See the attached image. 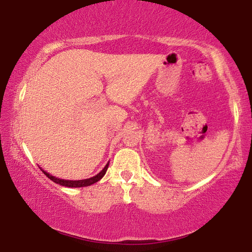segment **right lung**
<instances>
[{
  "mask_svg": "<svg viewBox=\"0 0 252 252\" xmlns=\"http://www.w3.org/2000/svg\"><path fill=\"white\" fill-rule=\"evenodd\" d=\"M108 165H109V162H107V164L105 165V168L100 171V172L98 174H96L95 176H92V178L90 179H87V180H79V181H71V180H62V179H58V178H55V176L51 175L50 173H47L46 171H44L42 168L41 171L43 172L47 178H49L50 180H52L54 183L56 184H60L62 186H66V187H84V186H90L92 185L94 183H96V182H98L103 176L105 175L107 169H108Z\"/></svg>",
  "mask_w": 252,
  "mask_h": 252,
  "instance_id": "obj_1",
  "label": "right lung"
}]
</instances>
